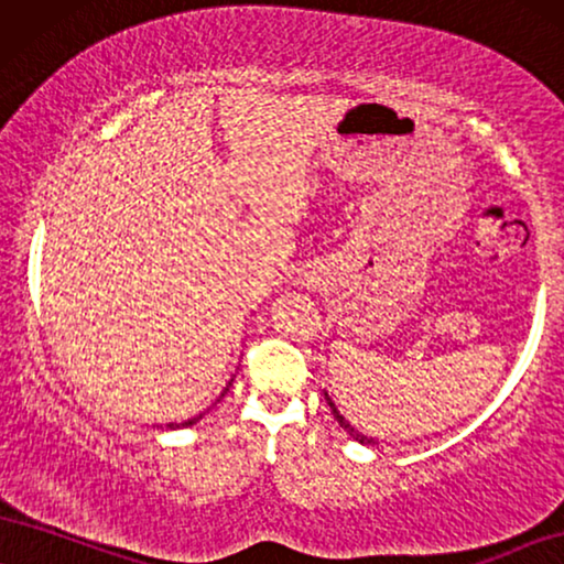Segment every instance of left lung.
<instances>
[{"label": "left lung", "mask_w": 564, "mask_h": 564, "mask_svg": "<svg viewBox=\"0 0 564 564\" xmlns=\"http://www.w3.org/2000/svg\"><path fill=\"white\" fill-rule=\"evenodd\" d=\"M327 405H330L333 416H335V419H338V424H340V426H344V430H346V434H351V437H354L356 442H361V445H377V442H375L372 437H365V434H361V432H356V430H354V426H351V424H348L344 416H340V413H338V409H335V403L330 401V398H327Z\"/></svg>", "instance_id": "1"}]
</instances>
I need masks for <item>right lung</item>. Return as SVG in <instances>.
<instances>
[{
  "mask_svg": "<svg viewBox=\"0 0 564 564\" xmlns=\"http://www.w3.org/2000/svg\"><path fill=\"white\" fill-rule=\"evenodd\" d=\"M199 419H203V413H199L197 419H189V422H184V424H166L169 430H180V426H189V424H195V422H199Z\"/></svg>",
  "mask_w": 564,
  "mask_h": 564,
  "instance_id": "1",
  "label": "right lung"
}]
</instances>
